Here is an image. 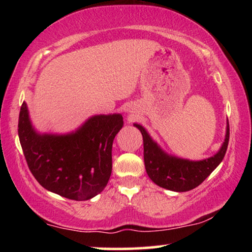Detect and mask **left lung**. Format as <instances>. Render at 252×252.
<instances>
[{"label":"left lung","instance_id":"obj_1","mask_svg":"<svg viewBox=\"0 0 252 252\" xmlns=\"http://www.w3.org/2000/svg\"><path fill=\"white\" fill-rule=\"evenodd\" d=\"M143 137V157L147 174L157 186L172 191H188L202 184L225 157L229 140L227 120L225 140L213 156L202 160H190L167 154L140 124H134Z\"/></svg>","mask_w":252,"mask_h":252}]
</instances>
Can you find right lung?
<instances>
[{"mask_svg": "<svg viewBox=\"0 0 252 252\" xmlns=\"http://www.w3.org/2000/svg\"><path fill=\"white\" fill-rule=\"evenodd\" d=\"M124 126L120 113L96 115L67 134L39 133L23 103L18 135L24 156L47 190L74 201L99 194L111 175L112 143Z\"/></svg>", "mask_w": 252, "mask_h": 252, "instance_id": "right-lung-1", "label": "right lung"}]
</instances>
